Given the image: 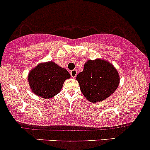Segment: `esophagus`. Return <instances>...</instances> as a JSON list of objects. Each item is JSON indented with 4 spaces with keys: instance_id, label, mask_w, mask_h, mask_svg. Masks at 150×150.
<instances>
[{
    "instance_id": "34e87169",
    "label": "esophagus",
    "mask_w": 150,
    "mask_h": 150,
    "mask_svg": "<svg viewBox=\"0 0 150 150\" xmlns=\"http://www.w3.org/2000/svg\"><path fill=\"white\" fill-rule=\"evenodd\" d=\"M70 74H71V76L73 77V78H75V77L76 76V75H77V71L76 70V69H74V70L71 71Z\"/></svg>"
}]
</instances>
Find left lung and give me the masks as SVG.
<instances>
[{
  "instance_id": "8db88e82",
  "label": "left lung",
  "mask_w": 150,
  "mask_h": 150,
  "mask_svg": "<svg viewBox=\"0 0 150 150\" xmlns=\"http://www.w3.org/2000/svg\"><path fill=\"white\" fill-rule=\"evenodd\" d=\"M76 80L82 93L91 102L105 100L117 89L120 82L117 71L109 62L102 59L88 60Z\"/></svg>"
}]
</instances>
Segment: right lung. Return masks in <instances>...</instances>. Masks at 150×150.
Instances as JSON below:
<instances>
[{"instance_id": "add662e5", "label": "right lung", "mask_w": 150, "mask_h": 150, "mask_svg": "<svg viewBox=\"0 0 150 150\" xmlns=\"http://www.w3.org/2000/svg\"><path fill=\"white\" fill-rule=\"evenodd\" d=\"M69 78L70 74L65 69L49 62L33 69L28 76V81L35 94L47 99L59 93L64 81Z\"/></svg>"}]
</instances>
